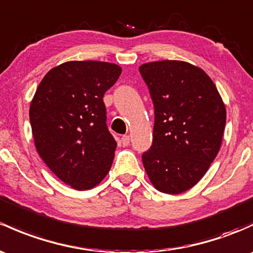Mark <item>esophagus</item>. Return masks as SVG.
<instances>
[{
	"label": "esophagus",
	"mask_w": 253,
	"mask_h": 253,
	"mask_svg": "<svg viewBox=\"0 0 253 253\" xmlns=\"http://www.w3.org/2000/svg\"><path fill=\"white\" fill-rule=\"evenodd\" d=\"M121 142H122V144H124V145H128L129 142H131V138H129V135L125 134V135H122V137H121Z\"/></svg>",
	"instance_id": "1"
}]
</instances>
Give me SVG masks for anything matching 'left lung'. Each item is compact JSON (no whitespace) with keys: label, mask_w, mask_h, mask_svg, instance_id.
<instances>
[{"label":"left lung","mask_w":253,"mask_h":253,"mask_svg":"<svg viewBox=\"0 0 253 253\" xmlns=\"http://www.w3.org/2000/svg\"><path fill=\"white\" fill-rule=\"evenodd\" d=\"M155 109L153 145L142 160L151 184L165 194L193 188L222 144L227 111L216 84L183 60L142 64Z\"/></svg>","instance_id":"left-lung-1"}]
</instances>
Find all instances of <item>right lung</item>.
Returning <instances> with one entry per match:
<instances>
[{"instance_id": "right-lung-1", "label": "right lung", "mask_w": 253, "mask_h": 253, "mask_svg": "<svg viewBox=\"0 0 253 253\" xmlns=\"http://www.w3.org/2000/svg\"><path fill=\"white\" fill-rule=\"evenodd\" d=\"M121 71L108 62H65L44 75L31 100L37 153L73 189H92L110 171L116 142L106 128L103 97Z\"/></svg>"}]
</instances>
